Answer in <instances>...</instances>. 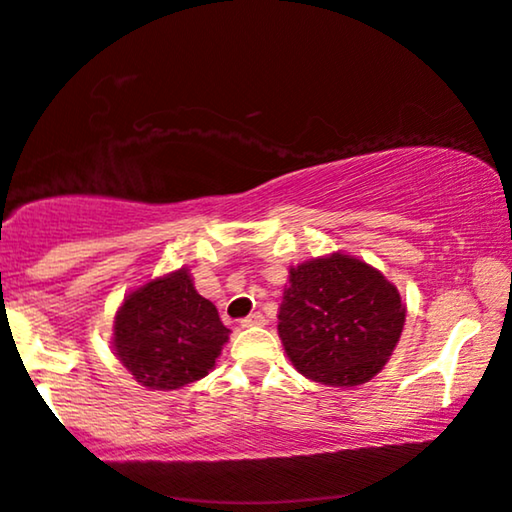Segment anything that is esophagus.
<instances>
[{"mask_svg":"<svg viewBox=\"0 0 512 512\" xmlns=\"http://www.w3.org/2000/svg\"><path fill=\"white\" fill-rule=\"evenodd\" d=\"M264 323H266L264 314L253 312V314H248L246 319H241V328H257V326H264Z\"/></svg>","mask_w":512,"mask_h":512,"instance_id":"esophagus-1","label":"esophagus"}]
</instances>
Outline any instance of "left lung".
Wrapping results in <instances>:
<instances>
[{"instance_id":"1","label":"left lung","mask_w":512,"mask_h":512,"mask_svg":"<svg viewBox=\"0 0 512 512\" xmlns=\"http://www.w3.org/2000/svg\"><path fill=\"white\" fill-rule=\"evenodd\" d=\"M405 303L371 264L346 253L291 266L278 335L298 373L328 387L378 376L399 344Z\"/></svg>"}]
</instances>
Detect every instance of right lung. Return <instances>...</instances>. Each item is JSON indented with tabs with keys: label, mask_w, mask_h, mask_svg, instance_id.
I'll return each instance as SVG.
<instances>
[{
	"label": "right lung",
	"mask_w": 512,
	"mask_h": 512,
	"mask_svg": "<svg viewBox=\"0 0 512 512\" xmlns=\"http://www.w3.org/2000/svg\"><path fill=\"white\" fill-rule=\"evenodd\" d=\"M230 339L186 266L129 291L113 319V351L141 387L170 392L205 378Z\"/></svg>",
	"instance_id": "1"
}]
</instances>
